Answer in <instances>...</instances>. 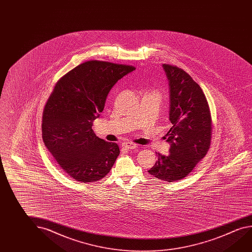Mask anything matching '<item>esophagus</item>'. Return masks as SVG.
Returning a JSON list of instances; mask_svg holds the SVG:
<instances>
[{
    "instance_id": "1",
    "label": "esophagus",
    "mask_w": 252,
    "mask_h": 252,
    "mask_svg": "<svg viewBox=\"0 0 252 252\" xmlns=\"http://www.w3.org/2000/svg\"><path fill=\"white\" fill-rule=\"evenodd\" d=\"M137 147V144H134L132 142H125L122 144V148L125 149H136Z\"/></svg>"
}]
</instances>
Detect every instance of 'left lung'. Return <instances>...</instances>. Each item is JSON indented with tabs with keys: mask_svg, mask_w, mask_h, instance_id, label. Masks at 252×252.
Returning a JSON list of instances; mask_svg holds the SVG:
<instances>
[{
	"mask_svg": "<svg viewBox=\"0 0 252 252\" xmlns=\"http://www.w3.org/2000/svg\"><path fill=\"white\" fill-rule=\"evenodd\" d=\"M169 85L171 127L164 139L169 155L157 153L158 160L149 173L160 180L178 181L186 178L210 148L212 118L206 95L186 71L162 65Z\"/></svg>",
	"mask_w": 252,
	"mask_h": 252,
	"instance_id": "obj_1",
	"label": "left lung"
}]
</instances>
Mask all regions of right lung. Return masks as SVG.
Masks as SVG:
<instances>
[{
    "label": "right lung",
    "instance_id": "1",
    "mask_svg": "<svg viewBox=\"0 0 252 252\" xmlns=\"http://www.w3.org/2000/svg\"><path fill=\"white\" fill-rule=\"evenodd\" d=\"M135 67L91 61L60 79L46 103L42 138L64 172L76 181L95 182L112 168L120 148L92 130L115 83Z\"/></svg>",
    "mask_w": 252,
    "mask_h": 252
}]
</instances>
